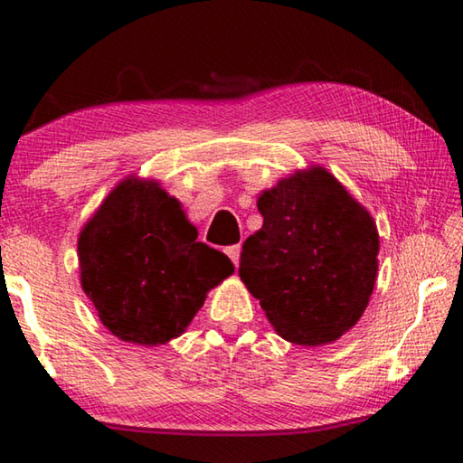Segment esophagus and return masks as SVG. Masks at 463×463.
<instances>
[{
	"label": "esophagus",
	"instance_id": "1",
	"mask_svg": "<svg viewBox=\"0 0 463 463\" xmlns=\"http://www.w3.org/2000/svg\"><path fill=\"white\" fill-rule=\"evenodd\" d=\"M224 253L231 257V261L234 263V268L239 265V260H241V245H232V247H226Z\"/></svg>",
	"mask_w": 463,
	"mask_h": 463
}]
</instances>
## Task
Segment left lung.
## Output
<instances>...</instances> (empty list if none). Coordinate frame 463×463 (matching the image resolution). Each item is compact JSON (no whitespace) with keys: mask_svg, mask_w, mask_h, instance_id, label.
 Masks as SVG:
<instances>
[{"mask_svg":"<svg viewBox=\"0 0 463 463\" xmlns=\"http://www.w3.org/2000/svg\"><path fill=\"white\" fill-rule=\"evenodd\" d=\"M257 208L263 226L242 242L241 279L286 341H336L373 292L380 241L372 216L323 167L281 179Z\"/></svg>","mask_w":463,"mask_h":463,"instance_id":"left-lung-1","label":"left lung"}]
</instances>
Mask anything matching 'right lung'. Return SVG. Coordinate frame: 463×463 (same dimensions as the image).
I'll use <instances>...</instances> for the list:
<instances>
[{"label":"right lung","mask_w":463,"mask_h":463,"mask_svg":"<svg viewBox=\"0 0 463 463\" xmlns=\"http://www.w3.org/2000/svg\"><path fill=\"white\" fill-rule=\"evenodd\" d=\"M195 239L159 184L132 177L108 195L77 250L83 292L109 333L163 345L185 331L208 289L234 271L229 257Z\"/></svg>","instance_id":"right-lung-1"}]
</instances>
